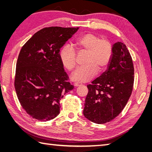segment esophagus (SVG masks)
Wrapping results in <instances>:
<instances>
[{"mask_svg":"<svg viewBox=\"0 0 152 152\" xmlns=\"http://www.w3.org/2000/svg\"><path fill=\"white\" fill-rule=\"evenodd\" d=\"M82 84L81 83H79V82H75L74 83V86H75V87H79V86H81Z\"/></svg>","mask_w":152,"mask_h":152,"instance_id":"obj_1","label":"esophagus"}]
</instances>
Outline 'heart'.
Segmentation results:
<instances>
[{
	"mask_svg": "<svg viewBox=\"0 0 152 152\" xmlns=\"http://www.w3.org/2000/svg\"><path fill=\"white\" fill-rule=\"evenodd\" d=\"M75 46L79 52H86V65L78 67L71 78L74 82L89 81L99 72L106 69L110 62L113 48L110 42L101 39L97 35L87 33L75 41ZM59 58L63 66L69 71L74 70L76 64V53L72 46L64 45L59 52Z\"/></svg>",
	"mask_w": 152,
	"mask_h": 152,
	"instance_id": "heart-1",
	"label": "heart"
}]
</instances>
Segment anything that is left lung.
<instances>
[{
	"label": "left lung",
	"instance_id": "left-lung-1",
	"mask_svg": "<svg viewBox=\"0 0 152 152\" xmlns=\"http://www.w3.org/2000/svg\"><path fill=\"white\" fill-rule=\"evenodd\" d=\"M112 48L107 70L87 86L89 91L83 114L97 124H106L117 117L133 91L134 66L129 51L120 42L115 43Z\"/></svg>",
	"mask_w": 152,
	"mask_h": 152
}]
</instances>
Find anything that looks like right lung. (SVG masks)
<instances>
[{"label": "right lung", "instance_id": "add662e5", "mask_svg": "<svg viewBox=\"0 0 152 152\" xmlns=\"http://www.w3.org/2000/svg\"><path fill=\"white\" fill-rule=\"evenodd\" d=\"M46 27L35 33L21 49L16 63L14 86L25 112L42 121L60 113V101L74 89L59 58L60 49L78 30Z\"/></svg>", "mask_w": 152, "mask_h": 152}]
</instances>
